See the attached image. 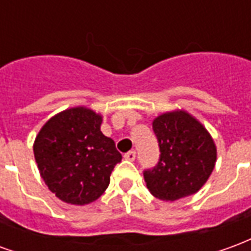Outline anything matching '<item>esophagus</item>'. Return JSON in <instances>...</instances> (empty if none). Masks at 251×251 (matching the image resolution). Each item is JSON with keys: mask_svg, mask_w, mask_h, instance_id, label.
I'll use <instances>...</instances> for the list:
<instances>
[{"mask_svg": "<svg viewBox=\"0 0 251 251\" xmlns=\"http://www.w3.org/2000/svg\"><path fill=\"white\" fill-rule=\"evenodd\" d=\"M124 157H125L126 160H129V161H134V160H136V152H134V151H129L127 153H125Z\"/></svg>", "mask_w": 251, "mask_h": 251, "instance_id": "esophagus-1", "label": "esophagus"}]
</instances>
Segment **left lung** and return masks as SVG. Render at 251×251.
Returning <instances> with one entry per match:
<instances>
[{"instance_id":"1","label":"left lung","mask_w":251,"mask_h":251,"mask_svg":"<svg viewBox=\"0 0 251 251\" xmlns=\"http://www.w3.org/2000/svg\"><path fill=\"white\" fill-rule=\"evenodd\" d=\"M153 131L160 158L153 168L144 171L151 194L174 201L198 192L215 167L216 147L210 133L184 110L158 115Z\"/></svg>"}]
</instances>
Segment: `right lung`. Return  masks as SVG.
<instances>
[{
  "label": "right lung",
  "mask_w": 251,
  "mask_h": 251,
  "mask_svg": "<svg viewBox=\"0 0 251 251\" xmlns=\"http://www.w3.org/2000/svg\"><path fill=\"white\" fill-rule=\"evenodd\" d=\"M100 124L102 117L93 110L72 107L52 117L36 137L33 152L41 177L66 203L83 205L98 199L122 160Z\"/></svg>",
  "instance_id": "1"
}]
</instances>
